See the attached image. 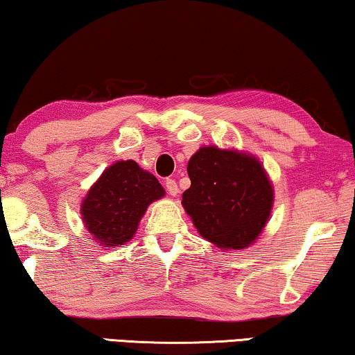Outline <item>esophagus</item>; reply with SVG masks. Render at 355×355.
Masks as SVG:
<instances>
[{"instance_id":"obj_1","label":"esophagus","mask_w":355,"mask_h":355,"mask_svg":"<svg viewBox=\"0 0 355 355\" xmlns=\"http://www.w3.org/2000/svg\"><path fill=\"white\" fill-rule=\"evenodd\" d=\"M166 189H167L168 194L175 198V196L178 194V184H177L175 180H166Z\"/></svg>"}]
</instances>
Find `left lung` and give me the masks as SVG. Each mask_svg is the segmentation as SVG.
Masks as SVG:
<instances>
[{
    "label": "left lung",
    "mask_w": 355,
    "mask_h": 355,
    "mask_svg": "<svg viewBox=\"0 0 355 355\" xmlns=\"http://www.w3.org/2000/svg\"><path fill=\"white\" fill-rule=\"evenodd\" d=\"M187 168L191 187L182 205L199 234L221 250L255 244L274 205L272 182L260 159L234 148L202 146Z\"/></svg>",
    "instance_id": "left-lung-1"
}]
</instances>
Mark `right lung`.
<instances>
[{"label": "right lung", "mask_w": 355, "mask_h": 355, "mask_svg": "<svg viewBox=\"0 0 355 355\" xmlns=\"http://www.w3.org/2000/svg\"><path fill=\"white\" fill-rule=\"evenodd\" d=\"M162 184L135 161L111 164L81 200L83 223L92 241L121 247L139 230L148 205L164 198Z\"/></svg>", "instance_id": "obj_1"}]
</instances>
